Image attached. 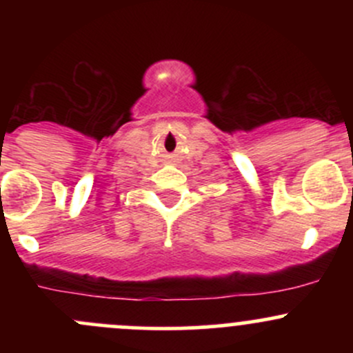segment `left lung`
Returning a JSON list of instances; mask_svg holds the SVG:
<instances>
[{
	"mask_svg": "<svg viewBox=\"0 0 353 353\" xmlns=\"http://www.w3.org/2000/svg\"><path fill=\"white\" fill-rule=\"evenodd\" d=\"M352 191H353V190H352Z\"/></svg>",
	"mask_w": 353,
	"mask_h": 353,
	"instance_id": "left-lung-1",
	"label": "left lung"
}]
</instances>
